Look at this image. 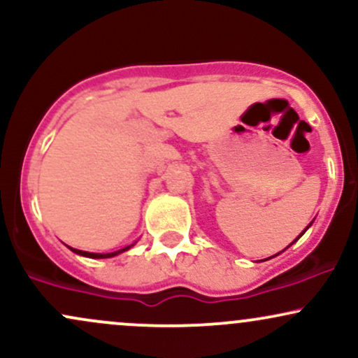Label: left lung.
Wrapping results in <instances>:
<instances>
[{
  "label": "left lung",
  "mask_w": 358,
  "mask_h": 358,
  "mask_svg": "<svg viewBox=\"0 0 358 358\" xmlns=\"http://www.w3.org/2000/svg\"><path fill=\"white\" fill-rule=\"evenodd\" d=\"M311 224H313V222H310V224H308V227H311ZM308 227H306V229H305V231H303L301 234H299V236H298V239H299V237H301V236H303V234H305V232L308 231ZM298 239H296V241H298ZM291 244H293V242H291ZM291 244H289V245H291ZM276 256H278V254H276ZM271 257H274V256H271ZM271 257H268V259H271Z\"/></svg>",
  "instance_id": "8db88e82"
}]
</instances>
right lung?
<instances>
[{
    "mask_svg": "<svg viewBox=\"0 0 358 358\" xmlns=\"http://www.w3.org/2000/svg\"><path fill=\"white\" fill-rule=\"evenodd\" d=\"M134 244H136V242H133V244L126 245V248H122V249H119V250H114V252H87V250L73 249V248H71V245H67V248L71 249L72 252L79 254V256H84V257H90V259H108V257H114V256H117V254H121V252H126V250H129L131 248H133Z\"/></svg>",
    "mask_w": 358,
    "mask_h": 358,
    "instance_id": "1",
    "label": "right lung"
}]
</instances>
